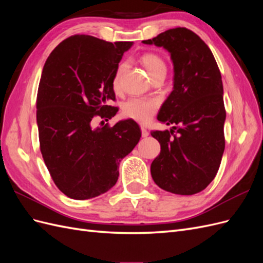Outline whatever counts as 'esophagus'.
<instances>
[{
  "instance_id": "obj_1",
  "label": "esophagus",
  "mask_w": 263,
  "mask_h": 263,
  "mask_svg": "<svg viewBox=\"0 0 263 263\" xmlns=\"http://www.w3.org/2000/svg\"><path fill=\"white\" fill-rule=\"evenodd\" d=\"M140 129H141V136H142V137H147V136H149V132H148V129L146 128V127L141 126V127H140Z\"/></svg>"
}]
</instances>
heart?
<instances>
[{"mask_svg": "<svg viewBox=\"0 0 263 263\" xmlns=\"http://www.w3.org/2000/svg\"><path fill=\"white\" fill-rule=\"evenodd\" d=\"M140 61L146 68L147 72L151 78L157 74L166 72V63L160 54L156 52H146L140 57ZM126 68L124 62L119 63L113 79V86L115 90L119 89L121 77ZM159 107V102L155 99L148 98H132L126 101L123 105L122 113L124 117L133 119L141 124L148 123L154 117Z\"/></svg>", "mask_w": 263, "mask_h": 263, "instance_id": "obj_1", "label": "heart"}]
</instances>
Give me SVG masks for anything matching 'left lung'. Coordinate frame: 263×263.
<instances>
[{
	"mask_svg": "<svg viewBox=\"0 0 263 263\" xmlns=\"http://www.w3.org/2000/svg\"><path fill=\"white\" fill-rule=\"evenodd\" d=\"M142 43L163 47L174 66L173 91L158 114L159 122L173 127L151 132L161 147L151 163V176L168 192L196 194L216 177L225 149L219 68L209 46L185 27L168 29Z\"/></svg>",
	"mask_w": 263,
	"mask_h": 263,
	"instance_id": "1",
	"label": "left lung"
}]
</instances>
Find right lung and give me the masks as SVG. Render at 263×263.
I'll use <instances>...</instances> for the list:
<instances>
[{
  "instance_id": "add662e5",
  "label": "right lung",
  "mask_w": 263,
  "mask_h": 263,
  "mask_svg": "<svg viewBox=\"0 0 263 263\" xmlns=\"http://www.w3.org/2000/svg\"><path fill=\"white\" fill-rule=\"evenodd\" d=\"M132 45L77 34L46 60L36 101L39 146L55 186L73 200L113 187L121 159L140 139L133 119L93 127L95 117L108 122L117 113L118 107L109 105L116 100L113 79Z\"/></svg>"
}]
</instances>
